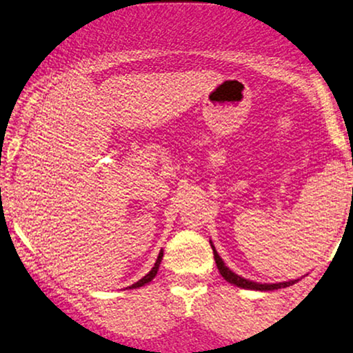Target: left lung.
<instances>
[{"instance_id":"1","label":"left lung","mask_w":353,"mask_h":353,"mask_svg":"<svg viewBox=\"0 0 353 353\" xmlns=\"http://www.w3.org/2000/svg\"><path fill=\"white\" fill-rule=\"evenodd\" d=\"M210 244H212V241H210ZM212 249H213V257H215V262H216V267L218 270H220V274L223 279L226 280V282L236 285V287L239 288H248V290H259V292H270V290H279V288H285V287H290V285L296 283L298 280H290V282H282V283H257V282H252V280H248V279H243V276L236 275L233 270H230L228 267L225 265V262H223V259L218 256L215 246L212 244Z\"/></svg>"}]
</instances>
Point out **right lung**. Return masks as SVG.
Segmentation results:
<instances>
[{
    "instance_id": "1",
    "label": "right lung",
    "mask_w": 353,
    "mask_h": 353,
    "mask_svg": "<svg viewBox=\"0 0 353 353\" xmlns=\"http://www.w3.org/2000/svg\"><path fill=\"white\" fill-rule=\"evenodd\" d=\"M161 261H163V251L159 252L158 259H156V262H154V267H153V269H151V270L148 272V274H146V275L143 276V279L138 280L137 283H133L132 287H128V288H138V287H143L145 283H150L151 280H153L154 276H156V274H158V269H159V264H161Z\"/></svg>"
}]
</instances>
